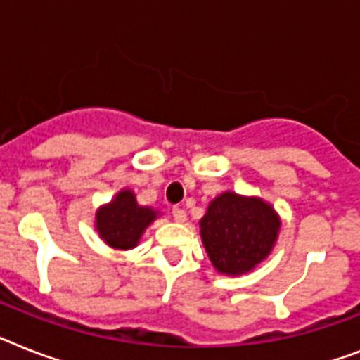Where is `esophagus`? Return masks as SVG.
Segmentation results:
<instances>
[{"label":"esophagus","instance_id":"1","mask_svg":"<svg viewBox=\"0 0 360 360\" xmlns=\"http://www.w3.org/2000/svg\"><path fill=\"white\" fill-rule=\"evenodd\" d=\"M172 214H174V220L177 221V224H183V221H186V212H185V209H181V207H174Z\"/></svg>","mask_w":360,"mask_h":360}]
</instances>
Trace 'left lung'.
Masks as SVG:
<instances>
[{"mask_svg": "<svg viewBox=\"0 0 360 360\" xmlns=\"http://www.w3.org/2000/svg\"><path fill=\"white\" fill-rule=\"evenodd\" d=\"M281 229L276 209L257 195L221 192L200 220V235L210 262L224 276L255 270L270 255Z\"/></svg>", "mask_w": 360, "mask_h": 360, "instance_id": "left-lung-1", "label": "left lung"}]
</instances>
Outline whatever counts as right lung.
I'll return each mask as SVG.
<instances>
[{
	"instance_id": "add662e5",
	"label": "right lung",
	"mask_w": 360,
	"mask_h": 360,
	"mask_svg": "<svg viewBox=\"0 0 360 360\" xmlns=\"http://www.w3.org/2000/svg\"><path fill=\"white\" fill-rule=\"evenodd\" d=\"M159 216L153 207L140 205L133 190L122 188L109 203L96 210L94 227L107 246L125 251L139 246L144 231Z\"/></svg>"
}]
</instances>
